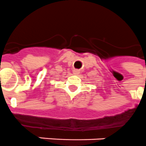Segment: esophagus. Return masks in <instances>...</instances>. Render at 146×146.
<instances>
[{
    "label": "esophagus",
    "mask_w": 146,
    "mask_h": 146,
    "mask_svg": "<svg viewBox=\"0 0 146 146\" xmlns=\"http://www.w3.org/2000/svg\"><path fill=\"white\" fill-rule=\"evenodd\" d=\"M73 73H74V74H75V75H78V74H80V71L78 70V69H74V70L73 71Z\"/></svg>",
    "instance_id": "34e87169"
}]
</instances>
